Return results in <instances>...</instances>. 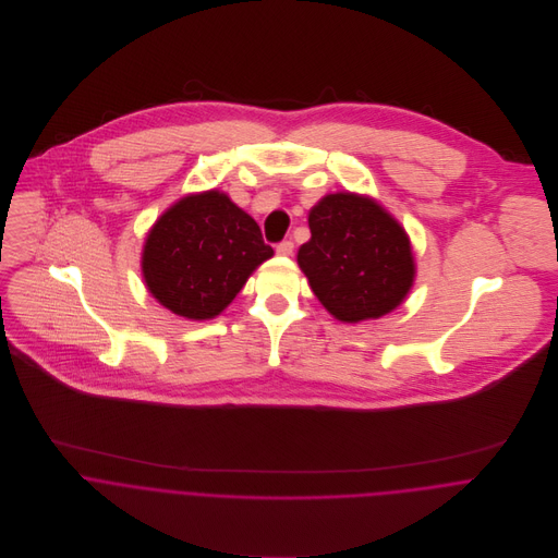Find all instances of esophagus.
<instances>
[{"label":"esophagus","mask_w":558,"mask_h":558,"mask_svg":"<svg viewBox=\"0 0 558 558\" xmlns=\"http://www.w3.org/2000/svg\"><path fill=\"white\" fill-rule=\"evenodd\" d=\"M275 251H277L279 255H292V253H294V242H292V240H283V242L277 244Z\"/></svg>","instance_id":"esophagus-1"}]
</instances>
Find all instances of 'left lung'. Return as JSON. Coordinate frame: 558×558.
<instances>
[{
  "mask_svg": "<svg viewBox=\"0 0 558 558\" xmlns=\"http://www.w3.org/2000/svg\"><path fill=\"white\" fill-rule=\"evenodd\" d=\"M310 230L299 266L330 316L354 324L401 305L414 281V257L403 228L383 206L332 193L312 208Z\"/></svg>",
  "mask_w": 558,
  "mask_h": 558,
  "instance_id": "8db88e82",
  "label": "left lung"
}]
</instances>
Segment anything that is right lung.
<instances>
[{
  "instance_id": "1",
  "label": "right lung",
  "mask_w": 558,
  "mask_h": 558,
  "mask_svg": "<svg viewBox=\"0 0 558 558\" xmlns=\"http://www.w3.org/2000/svg\"><path fill=\"white\" fill-rule=\"evenodd\" d=\"M272 257L259 226L219 191L182 197L150 230L142 270L150 294L175 316H219L248 275Z\"/></svg>"
}]
</instances>
